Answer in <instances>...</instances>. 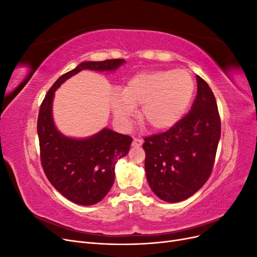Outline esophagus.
<instances>
[{
	"label": "esophagus",
	"mask_w": 257,
	"mask_h": 257,
	"mask_svg": "<svg viewBox=\"0 0 257 257\" xmlns=\"http://www.w3.org/2000/svg\"><path fill=\"white\" fill-rule=\"evenodd\" d=\"M143 141H142V139H138V138H135L134 139V141H133V144H132V146H133V147H141L142 145H143Z\"/></svg>",
	"instance_id": "1"
}]
</instances>
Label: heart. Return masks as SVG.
Listing matches in <instances>:
<instances>
[{
  "instance_id": "b5f03b06",
  "label": "heart",
  "mask_w": 257,
  "mask_h": 257,
  "mask_svg": "<svg viewBox=\"0 0 257 257\" xmlns=\"http://www.w3.org/2000/svg\"><path fill=\"white\" fill-rule=\"evenodd\" d=\"M194 94V81L185 69H155L134 75L123 91L111 98L113 113L128 125L142 107V119L153 130H167L180 121L188 110Z\"/></svg>"
}]
</instances>
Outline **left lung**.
Wrapping results in <instances>:
<instances>
[{"label":"left lung","instance_id":"8db88e82","mask_svg":"<svg viewBox=\"0 0 257 257\" xmlns=\"http://www.w3.org/2000/svg\"><path fill=\"white\" fill-rule=\"evenodd\" d=\"M197 95L190 112L169 131L145 138V169L153 193L167 203L195 194L211 175L221 120L208 83L196 76Z\"/></svg>","mask_w":257,"mask_h":257}]
</instances>
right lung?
Here are the masks:
<instances>
[{
	"label": "right lung",
	"instance_id": "1",
	"mask_svg": "<svg viewBox=\"0 0 257 257\" xmlns=\"http://www.w3.org/2000/svg\"><path fill=\"white\" fill-rule=\"evenodd\" d=\"M124 63L123 59L81 62L54 82L41 105L37 134L44 172L56 190L75 204L91 206L107 195L114 181L116 162L128 153L133 139L108 127L85 138L62 134L52 115L54 92L83 69L114 72Z\"/></svg>",
	"mask_w": 257,
	"mask_h": 257
}]
</instances>
